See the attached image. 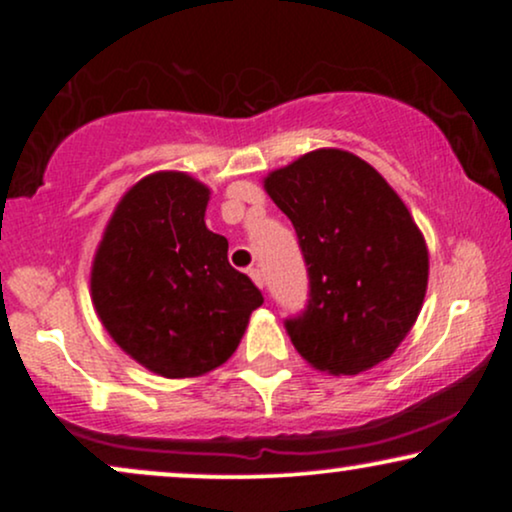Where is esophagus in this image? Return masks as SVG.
<instances>
[{"mask_svg":"<svg viewBox=\"0 0 512 512\" xmlns=\"http://www.w3.org/2000/svg\"><path fill=\"white\" fill-rule=\"evenodd\" d=\"M248 274H250V279L255 281V284L260 286V289H262V286H264V274L260 272V269H257V267H250V269H248Z\"/></svg>","mask_w":512,"mask_h":512,"instance_id":"34e87169","label":"esophagus"}]
</instances>
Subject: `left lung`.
<instances>
[{
  "label": "left lung",
  "instance_id": "1",
  "mask_svg": "<svg viewBox=\"0 0 512 512\" xmlns=\"http://www.w3.org/2000/svg\"><path fill=\"white\" fill-rule=\"evenodd\" d=\"M308 267V303L284 327L310 366L356 375L392 356L428 284L424 236L397 192L339 149L305 154L264 180Z\"/></svg>",
  "mask_w": 512,
  "mask_h": 512
}]
</instances>
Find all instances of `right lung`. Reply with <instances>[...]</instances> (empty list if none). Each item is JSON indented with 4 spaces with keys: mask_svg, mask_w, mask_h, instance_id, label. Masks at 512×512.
I'll use <instances>...</instances> for the list:
<instances>
[{
    "mask_svg": "<svg viewBox=\"0 0 512 512\" xmlns=\"http://www.w3.org/2000/svg\"><path fill=\"white\" fill-rule=\"evenodd\" d=\"M209 190L185 173L139 180L117 204L91 272L105 330L166 378L209 373L238 349L264 303L228 264V240L204 223Z\"/></svg>",
    "mask_w": 512,
    "mask_h": 512,
    "instance_id": "obj_1",
    "label": "right lung"
}]
</instances>
